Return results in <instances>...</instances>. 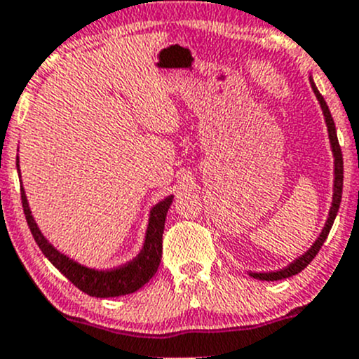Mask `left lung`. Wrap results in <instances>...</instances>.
Masks as SVG:
<instances>
[{
	"mask_svg": "<svg viewBox=\"0 0 359 359\" xmlns=\"http://www.w3.org/2000/svg\"><path fill=\"white\" fill-rule=\"evenodd\" d=\"M311 88H313L314 95H316L318 102H320L321 111H323L325 116V123H327V130H328V139H330V147H332V154H334V196H332V206L330 212H328V219L325 222V227L321 229L320 236L318 240L314 241L313 247L307 250L304 255H300L299 259H295L288 267L285 269L276 271V273H250V276L255 278V280H262V281H278V280H285V278H290L299 274L304 267L309 266L311 260L318 255L320 248L323 247L325 240H327L328 233H330L332 226H334V220L337 217V212H339L340 206V200H342V184H344V161H342V151H340L339 146V139H337V130H335V123L334 118H332L330 109H328L327 102L321 97V93L318 92L316 85H314L313 78H311Z\"/></svg>",
	"mask_w": 359,
	"mask_h": 359,
	"instance_id": "left-lung-1",
	"label": "left lung"
}]
</instances>
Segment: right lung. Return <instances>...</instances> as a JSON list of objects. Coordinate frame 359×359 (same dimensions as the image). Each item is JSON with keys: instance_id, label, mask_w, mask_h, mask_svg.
Here are the masks:
<instances>
[{"instance_id": "right-lung-1", "label": "right lung", "mask_w": 359, "mask_h": 359, "mask_svg": "<svg viewBox=\"0 0 359 359\" xmlns=\"http://www.w3.org/2000/svg\"><path fill=\"white\" fill-rule=\"evenodd\" d=\"M17 170H19V156H17ZM20 173V170H19ZM20 194H22V208L25 213V220L31 229L32 238L36 240L38 247L45 253L46 259L71 281L74 287L85 292L90 297H119L128 295V293L137 292L142 288L151 278L156 274L159 262H161L163 252V229H165L166 212L172 205L173 196H166L165 200L151 208L149 212V224H147L146 240L144 247L140 250L139 255L130 262L116 267V269H92V267L81 266L76 260L69 259L67 255L60 253L59 250L53 247L48 240L41 234L34 217H32L31 208H29L27 196H25L24 187L20 186Z\"/></svg>"}]
</instances>
